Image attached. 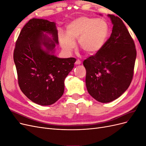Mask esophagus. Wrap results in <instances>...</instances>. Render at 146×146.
Here are the masks:
<instances>
[{"mask_svg":"<svg viewBox=\"0 0 146 146\" xmlns=\"http://www.w3.org/2000/svg\"><path fill=\"white\" fill-rule=\"evenodd\" d=\"M76 64H81V61L79 60V59H78V60H76Z\"/></svg>","mask_w":146,"mask_h":146,"instance_id":"1","label":"esophagus"}]
</instances>
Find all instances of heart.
I'll return each instance as SVG.
<instances>
[{
	"mask_svg": "<svg viewBox=\"0 0 146 146\" xmlns=\"http://www.w3.org/2000/svg\"><path fill=\"white\" fill-rule=\"evenodd\" d=\"M109 25L103 19L82 16L72 21L66 26V35L61 34L60 41L63 50L72 51L78 40L82 49L88 54L98 52L103 47L109 33Z\"/></svg>",
	"mask_w": 146,
	"mask_h": 146,
	"instance_id": "obj_1",
	"label": "heart"
}]
</instances>
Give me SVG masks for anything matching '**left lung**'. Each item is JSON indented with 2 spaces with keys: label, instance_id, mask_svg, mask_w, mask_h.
<instances>
[{
  "label": "left lung",
  "instance_id": "1",
  "mask_svg": "<svg viewBox=\"0 0 146 146\" xmlns=\"http://www.w3.org/2000/svg\"><path fill=\"white\" fill-rule=\"evenodd\" d=\"M112 33L101 49L83 61L88 92L102 103L119 98L133 79L136 50L133 38L122 21L109 15Z\"/></svg>",
  "mask_w": 146,
  "mask_h": 146
}]
</instances>
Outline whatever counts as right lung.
<instances>
[{
    "mask_svg": "<svg viewBox=\"0 0 146 146\" xmlns=\"http://www.w3.org/2000/svg\"><path fill=\"white\" fill-rule=\"evenodd\" d=\"M43 32L51 33L54 41ZM58 44V32L54 22L33 18L26 24L17 38L13 53L17 81L21 90L34 103L50 105L63 96L64 79L76 59L60 58L53 54ZM43 43L48 49L41 48Z\"/></svg>",
    "mask_w": 146,
    "mask_h": 146,
    "instance_id": "obj_1",
    "label": "right lung"
}]
</instances>
